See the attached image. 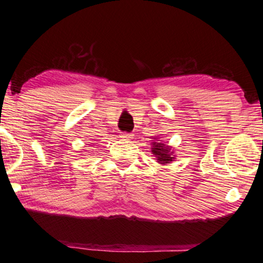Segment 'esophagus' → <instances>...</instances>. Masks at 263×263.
Masks as SVG:
<instances>
[{
  "mask_svg": "<svg viewBox=\"0 0 263 263\" xmlns=\"http://www.w3.org/2000/svg\"><path fill=\"white\" fill-rule=\"evenodd\" d=\"M132 137H133L132 133H127V132H123V133H121V138H123V139H125V140H127V139H131Z\"/></svg>",
  "mask_w": 263,
  "mask_h": 263,
  "instance_id": "1",
  "label": "esophagus"
}]
</instances>
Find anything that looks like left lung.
Here are the masks:
<instances>
[{
    "label": "left lung",
    "instance_id": "left-lung-1",
    "mask_svg": "<svg viewBox=\"0 0 263 263\" xmlns=\"http://www.w3.org/2000/svg\"><path fill=\"white\" fill-rule=\"evenodd\" d=\"M160 138L159 136L154 137L153 140H151V152H152L153 155H155L157 158V162L162 164V166H166L167 163H171L172 161H174L176 155H175V149L172 147V146L167 145L166 142H163L162 140H159Z\"/></svg>",
    "mask_w": 263,
    "mask_h": 263
}]
</instances>
